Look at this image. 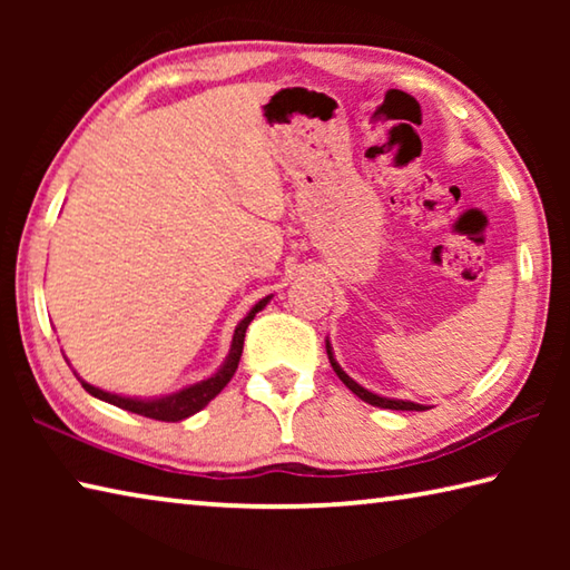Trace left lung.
Segmentation results:
<instances>
[{"instance_id": "left-lung-1", "label": "left lung", "mask_w": 570, "mask_h": 570, "mask_svg": "<svg viewBox=\"0 0 570 570\" xmlns=\"http://www.w3.org/2000/svg\"><path fill=\"white\" fill-rule=\"evenodd\" d=\"M326 354H330V362H332V370L336 372V377H340L346 387H350L356 397L360 400H364V402H370V404H374V407H384V410H412V412H422V410H428L424 407V404H417V402H410V400H392V397H382V394H374V392H370V390H364L362 384H356L350 374H346L342 366H340V362L334 360V352H332V344H330V340H326Z\"/></svg>"}]
</instances>
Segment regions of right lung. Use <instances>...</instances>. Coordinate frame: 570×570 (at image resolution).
I'll list each match as a JSON object with an SVG mask.
<instances>
[{
    "label": "right lung",
    "mask_w": 570,
    "mask_h": 570,
    "mask_svg": "<svg viewBox=\"0 0 570 570\" xmlns=\"http://www.w3.org/2000/svg\"><path fill=\"white\" fill-rule=\"evenodd\" d=\"M272 302V296H264L262 302L254 304V308L244 316V320L238 322L236 332H234V342H230V350L226 362L218 366L216 374H210V377L200 380L196 384H188V387H183L178 392H170V394H160V397H125V394H115V392H105L100 387H92L90 382H82V387L88 390L92 397H98L108 404H115V407L120 410H128L135 414H142V417H150V420H160V422H180L190 417V414H196L206 407V404L216 397V394L226 387L234 377L236 370H238V360H240V352H244V336L246 330L254 316L262 312V308Z\"/></svg>",
    "instance_id": "1"
}]
</instances>
